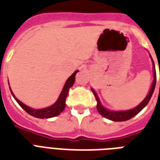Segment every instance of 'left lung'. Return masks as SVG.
Here are the masks:
<instances>
[{
	"mask_svg": "<svg viewBox=\"0 0 160 160\" xmlns=\"http://www.w3.org/2000/svg\"><path fill=\"white\" fill-rule=\"evenodd\" d=\"M149 56L151 58L152 64H153V72H154V80H153V83H152L151 88L149 90V94L147 95V96L144 99V100L140 102L139 105H137L136 107H134L133 109H129V110H118V111H115V110H110L109 109H106L105 107L103 106L101 102H100V99H99V96L96 94V92L95 91L94 89H91L93 94L95 95V100L97 101V105H96V108H97L98 112L100 113L102 116H104L105 118L108 119H110L112 121H125V120H128V119H131L134 115H136L138 113L141 111L142 109H144V107L146 106L149 103V100L151 99L152 95L154 93V88H155V85H156V70H155V65H154V62L153 59H152L151 55L149 54Z\"/></svg>",
	"mask_w": 160,
	"mask_h": 160,
	"instance_id": "1",
	"label": "left lung"
}]
</instances>
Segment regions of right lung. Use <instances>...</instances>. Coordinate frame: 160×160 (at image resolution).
<instances>
[{
    "label": "right lung",
    "instance_id": "add662e5",
    "mask_svg": "<svg viewBox=\"0 0 160 160\" xmlns=\"http://www.w3.org/2000/svg\"><path fill=\"white\" fill-rule=\"evenodd\" d=\"M78 71H79V70L75 71L72 75H70V77L68 78L67 80L65 81V85H64V87H63L62 89V91H61V93L60 94V95H59V97H58L57 100L55 102V104H53V105H51V106L44 108V109H33V108H31V107L27 106V105H25L24 103L20 101V100L15 96L13 92L11 91V87H10V90H11V95H13V97L15 98V100H16V102L21 105V108H22L26 113H28V114H30V115H31V116L36 117V118H39V119H49V118H52V117L57 116V115H59V114L65 109V99H66V96H67L70 88L72 87L73 85H74V83H75V75L77 74Z\"/></svg>",
    "mask_w": 160,
    "mask_h": 160
}]
</instances>
